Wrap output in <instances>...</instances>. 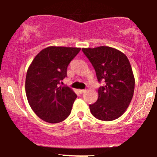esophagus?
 Returning <instances> with one entry per match:
<instances>
[{"instance_id":"1","label":"esophagus","mask_w":157,"mask_h":157,"mask_svg":"<svg viewBox=\"0 0 157 157\" xmlns=\"http://www.w3.org/2000/svg\"><path fill=\"white\" fill-rule=\"evenodd\" d=\"M79 92H80V94H83V93H85L86 92V90H79Z\"/></svg>"}]
</instances>
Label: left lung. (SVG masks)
<instances>
[{
  "mask_svg": "<svg viewBox=\"0 0 157 157\" xmlns=\"http://www.w3.org/2000/svg\"><path fill=\"white\" fill-rule=\"evenodd\" d=\"M96 71L98 81L105 86L98 90L97 101L90 105L92 115L102 121L119 118L129 105L134 90V77L127 56L108 46L82 48Z\"/></svg>",
  "mask_w": 157,
  "mask_h": 157,
  "instance_id": "left-lung-1",
  "label": "left lung"
}]
</instances>
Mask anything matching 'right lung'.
<instances>
[{
  "mask_svg": "<svg viewBox=\"0 0 157 157\" xmlns=\"http://www.w3.org/2000/svg\"><path fill=\"white\" fill-rule=\"evenodd\" d=\"M80 48L50 46L41 51L26 73V94L33 112L49 123L65 120L77 95L68 86H58L67 77V66Z\"/></svg>",
  "mask_w": 157,
  "mask_h": 157,
  "instance_id": "right-lung-1",
  "label": "right lung"
}]
</instances>
